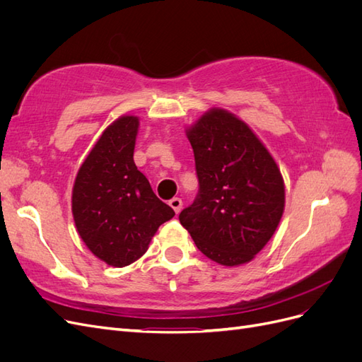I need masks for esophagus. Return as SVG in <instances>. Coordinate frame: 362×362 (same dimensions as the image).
Wrapping results in <instances>:
<instances>
[{"mask_svg": "<svg viewBox=\"0 0 362 362\" xmlns=\"http://www.w3.org/2000/svg\"><path fill=\"white\" fill-rule=\"evenodd\" d=\"M169 205L173 208V211L178 214V213L181 211V208H182V201H181L180 198H172V199L169 201Z\"/></svg>", "mask_w": 362, "mask_h": 362, "instance_id": "obj_1", "label": "esophagus"}]
</instances>
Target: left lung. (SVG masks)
I'll use <instances>...</instances> for the list:
<instances>
[{
	"instance_id": "left-lung-1",
	"label": "left lung",
	"mask_w": 362,
	"mask_h": 362,
	"mask_svg": "<svg viewBox=\"0 0 362 362\" xmlns=\"http://www.w3.org/2000/svg\"><path fill=\"white\" fill-rule=\"evenodd\" d=\"M187 137L199 192L180 222L210 259L245 264L279 225L286 204L281 172L252 129L222 108L205 113Z\"/></svg>"
}]
</instances>
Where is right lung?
Here are the masks:
<instances>
[{"instance_id":"1","label":"right lung","mask_w":362,"mask_h":362,"mask_svg":"<svg viewBox=\"0 0 362 362\" xmlns=\"http://www.w3.org/2000/svg\"><path fill=\"white\" fill-rule=\"evenodd\" d=\"M136 116L108 127L76 173L72 214L86 246L108 266L125 267L145 254L161 223L175 216L134 163Z\"/></svg>"}]
</instances>
